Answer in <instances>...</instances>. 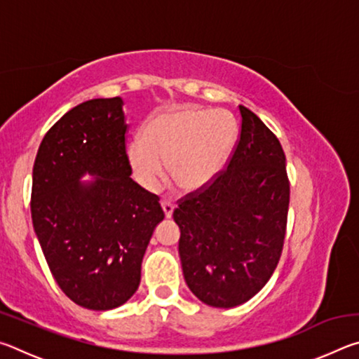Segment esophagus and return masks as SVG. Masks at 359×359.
Wrapping results in <instances>:
<instances>
[{
	"label": "esophagus",
	"instance_id": "esophagus-1",
	"mask_svg": "<svg viewBox=\"0 0 359 359\" xmlns=\"http://www.w3.org/2000/svg\"><path fill=\"white\" fill-rule=\"evenodd\" d=\"M161 208H163V212H165V217H166V218H171V217H172L174 204H172L171 201H168V199H163V201H161Z\"/></svg>",
	"mask_w": 359,
	"mask_h": 359
}]
</instances>
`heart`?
I'll return each instance as SVG.
<instances>
[{"label":"heart","instance_id":"heart-1","mask_svg":"<svg viewBox=\"0 0 359 359\" xmlns=\"http://www.w3.org/2000/svg\"><path fill=\"white\" fill-rule=\"evenodd\" d=\"M238 137L226 112L185 106L158 112L145 121L141 139L126 149L137 184L155 191L165 180V165L174 184L185 191L201 190L223 171Z\"/></svg>","mask_w":359,"mask_h":359}]
</instances>
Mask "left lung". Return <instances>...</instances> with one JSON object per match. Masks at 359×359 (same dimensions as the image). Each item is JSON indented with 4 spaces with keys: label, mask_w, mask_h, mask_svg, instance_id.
I'll return each mask as SVG.
<instances>
[{
    "label": "left lung",
    "mask_w": 359,
    "mask_h": 359,
    "mask_svg": "<svg viewBox=\"0 0 359 359\" xmlns=\"http://www.w3.org/2000/svg\"><path fill=\"white\" fill-rule=\"evenodd\" d=\"M241 137L224 171L174 210L185 282L212 307L241 306L258 293L282 255L290 182L280 142L239 106Z\"/></svg>",
    "instance_id": "obj_1"
}]
</instances>
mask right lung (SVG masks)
<instances>
[{"label":"right lung","instance_id":"1","mask_svg":"<svg viewBox=\"0 0 359 359\" xmlns=\"http://www.w3.org/2000/svg\"><path fill=\"white\" fill-rule=\"evenodd\" d=\"M123 100L72 107L42 139L33 166V228L53 278L77 306L111 311L136 293L160 198L133 180ZM83 175H93L81 181Z\"/></svg>","mask_w":359,"mask_h":359}]
</instances>
